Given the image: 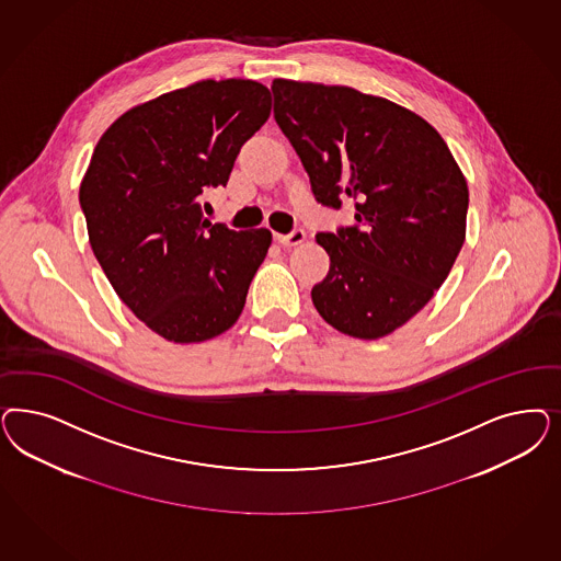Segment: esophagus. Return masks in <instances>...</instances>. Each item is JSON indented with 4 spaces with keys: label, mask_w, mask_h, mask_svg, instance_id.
I'll list each match as a JSON object with an SVG mask.
<instances>
[{
    "label": "esophagus",
    "mask_w": 561,
    "mask_h": 561,
    "mask_svg": "<svg viewBox=\"0 0 561 561\" xmlns=\"http://www.w3.org/2000/svg\"><path fill=\"white\" fill-rule=\"evenodd\" d=\"M276 241L285 248H293V245H299L306 241V231L304 229H295L290 231L289 236H276Z\"/></svg>",
    "instance_id": "34e87169"
}]
</instances>
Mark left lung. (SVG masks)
<instances>
[{"instance_id": "8db88e82", "label": "left lung", "mask_w": 561, "mask_h": 561, "mask_svg": "<svg viewBox=\"0 0 561 561\" xmlns=\"http://www.w3.org/2000/svg\"><path fill=\"white\" fill-rule=\"evenodd\" d=\"M272 94L316 199L355 208L353 227L316 236L330 271L311 301L343 334L388 336L453 271L467 236V180L435 127L388 99L285 78Z\"/></svg>"}]
</instances>
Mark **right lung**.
Listing matches in <instances>:
<instances>
[{
    "label": "right lung",
    "instance_id": "add662e5",
    "mask_svg": "<svg viewBox=\"0 0 561 561\" xmlns=\"http://www.w3.org/2000/svg\"><path fill=\"white\" fill-rule=\"evenodd\" d=\"M271 107L255 80H199L129 108L94 146L80 183L92 252L134 316L171 343L236 324L268 253V229L210 222L199 196L227 185Z\"/></svg>",
    "mask_w": 561,
    "mask_h": 561
}]
</instances>
